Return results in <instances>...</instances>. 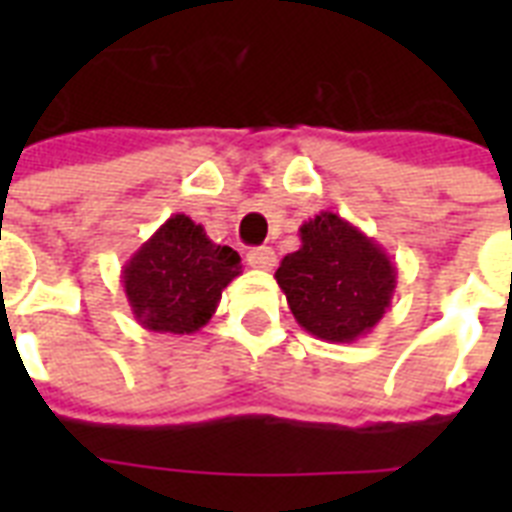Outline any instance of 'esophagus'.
<instances>
[{"instance_id": "esophagus-1", "label": "esophagus", "mask_w": 512, "mask_h": 512, "mask_svg": "<svg viewBox=\"0 0 512 512\" xmlns=\"http://www.w3.org/2000/svg\"><path fill=\"white\" fill-rule=\"evenodd\" d=\"M247 260L252 268H257V271H271L273 265H276V252H273L271 247H255L249 249Z\"/></svg>"}]
</instances>
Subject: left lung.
<instances>
[{
  "instance_id": "left-lung-1",
  "label": "left lung",
  "mask_w": 512,
  "mask_h": 512,
  "mask_svg": "<svg viewBox=\"0 0 512 512\" xmlns=\"http://www.w3.org/2000/svg\"><path fill=\"white\" fill-rule=\"evenodd\" d=\"M289 311L308 335L353 342L372 332L396 292L388 252L335 212L300 225V249L276 271Z\"/></svg>"
}]
</instances>
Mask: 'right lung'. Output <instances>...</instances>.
Returning a JSON list of instances; mask_svg holds the SVG:
<instances>
[{"label": "right lung", "mask_w": 512, "mask_h": 512, "mask_svg": "<svg viewBox=\"0 0 512 512\" xmlns=\"http://www.w3.org/2000/svg\"><path fill=\"white\" fill-rule=\"evenodd\" d=\"M241 273V257L220 247L188 215H172L124 263L122 284L140 327L162 335L199 332Z\"/></svg>", "instance_id": "obj_1"}]
</instances>
